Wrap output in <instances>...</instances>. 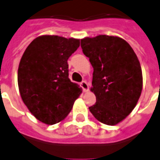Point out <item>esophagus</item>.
<instances>
[{
  "label": "esophagus",
  "mask_w": 160,
  "mask_h": 160,
  "mask_svg": "<svg viewBox=\"0 0 160 160\" xmlns=\"http://www.w3.org/2000/svg\"><path fill=\"white\" fill-rule=\"evenodd\" d=\"M80 86L82 87V89H83L84 92H87L88 89H89V86H88V84L86 82V80H83L81 83H80Z\"/></svg>",
  "instance_id": "1"
}]
</instances>
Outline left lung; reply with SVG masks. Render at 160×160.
<instances>
[{"instance_id": "8db88e82", "label": "left lung", "mask_w": 160, "mask_h": 160, "mask_svg": "<svg viewBox=\"0 0 160 160\" xmlns=\"http://www.w3.org/2000/svg\"><path fill=\"white\" fill-rule=\"evenodd\" d=\"M93 67L92 92L97 102L89 107L98 121L115 125L131 113L142 89V73L133 49L125 40L101 35L80 41Z\"/></svg>"}]
</instances>
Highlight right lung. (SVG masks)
Segmentation results:
<instances>
[{
    "mask_svg": "<svg viewBox=\"0 0 160 160\" xmlns=\"http://www.w3.org/2000/svg\"><path fill=\"white\" fill-rule=\"evenodd\" d=\"M80 40L41 35L29 44L20 60L18 83L22 100L30 113L47 125L68 115L81 93L68 78V58Z\"/></svg>",
    "mask_w": 160,
    "mask_h": 160,
    "instance_id": "obj_1",
    "label": "right lung"
}]
</instances>
